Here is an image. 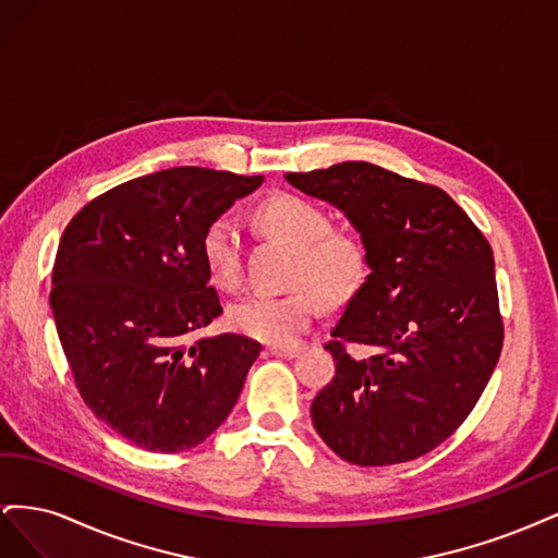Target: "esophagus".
Returning a JSON list of instances; mask_svg holds the SVG:
<instances>
[{"mask_svg":"<svg viewBox=\"0 0 558 558\" xmlns=\"http://www.w3.org/2000/svg\"><path fill=\"white\" fill-rule=\"evenodd\" d=\"M300 351H302L300 347H272V349H269V353H272V356H277V359H295Z\"/></svg>","mask_w":558,"mask_h":558,"instance_id":"obj_1","label":"esophagus"}]
</instances>
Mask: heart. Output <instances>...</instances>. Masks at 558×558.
<instances>
[{"mask_svg": "<svg viewBox=\"0 0 558 558\" xmlns=\"http://www.w3.org/2000/svg\"><path fill=\"white\" fill-rule=\"evenodd\" d=\"M256 223L293 248L289 286L283 295H246L228 307V326L267 344H291L316 316V292L324 302H337L356 289L365 253L361 242L344 230H335L330 216L316 202L279 193L263 199ZM202 260L218 289H238L242 279V238L230 216H218L199 242ZM315 292L312 294L311 291Z\"/></svg>", "mask_w": 558, "mask_h": 558, "instance_id": "1", "label": "heart"}]
</instances>
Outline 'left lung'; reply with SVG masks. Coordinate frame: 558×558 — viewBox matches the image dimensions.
<instances>
[{
    "instance_id": "obj_1",
    "label": "left lung",
    "mask_w": 558,
    "mask_h": 558,
    "mask_svg": "<svg viewBox=\"0 0 558 558\" xmlns=\"http://www.w3.org/2000/svg\"><path fill=\"white\" fill-rule=\"evenodd\" d=\"M286 181L347 216L369 267L330 332L337 369L312 402L314 428L349 463L418 459L463 424L496 369L494 251L445 191L373 162Z\"/></svg>"
}]
</instances>
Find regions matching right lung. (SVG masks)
<instances>
[{"label": "right lung", "instance_id": "obj_1", "mask_svg": "<svg viewBox=\"0 0 558 558\" xmlns=\"http://www.w3.org/2000/svg\"><path fill=\"white\" fill-rule=\"evenodd\" d=\"M260 183L172 167L95 197L62 232L50 310L66 363L93 414L146 451L205 442L258 359L244 335L191 337L223 312L202 234Z\"/></svg>", "mask_w": 558, "mask_h": 558}]
</instances>
